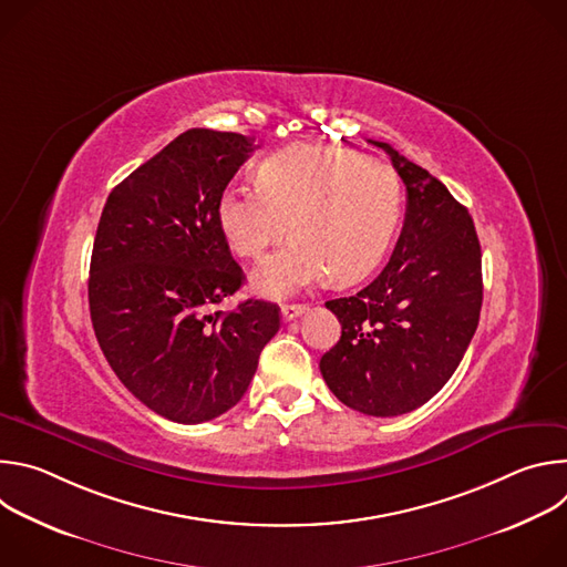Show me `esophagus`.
Here are the masks:
<instances>
[{"label": "esophagus", "mask_w": 567, "mask_h": 567, "mask_svg": "<svg viewBox=\"0 0 567 567\" xmlns=\"http://www.w3.org/2000/svg\"><path fill=\"white\" fill-rule=\"evenodd\" d=\"M309 307L307 305H282V320H293V318H298V316H302L305 311H307Z\"/></svg>", "instance_id": "obj_1"}]
</instances>
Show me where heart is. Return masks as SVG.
<instances>
[{"label": "heart", "mask_w": 567, "mask_h": 567, "mask_svg": "<svg viewBox=\"0 0 567 567\" xmlns=\"http://www.w3.org/2000/svg\"><path fill=\"white\" fill-rule=\"evenodd\" d=\"M258 182L221 188L217 226L241 258H260L287 230L293 235L251 276L254 289L269 298L328 276L341 285L361 280L385 256L401 219L396 171L339 145H289L262 161Z\"/></svg>", "instance_id": "obj_1"}]
</instances>
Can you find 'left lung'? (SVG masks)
<instances>
[{
	"instance_id": "obj_1",
	"label": "left lung",
	"mask_w": 567,
	"mask_h": 567,
	"mask_svg": "<svg viewBox=\"0 0 567 567\" xmlns=\"http://www.w3.org/2000/svg\"><path fill=\"white\" fill-rule=\"evenodd\" d=\"M406 184V219L383 271L328 300L341 322L320 374L346 406L396 417L435 396L460 365L480 320L482 254L468 210L446 186L388 143Z\"/></svg>"
}]
</instances>
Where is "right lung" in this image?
<instances>
[{"mask_svg":"<svg viewBox=\"0 0 567 567\" xmlns=\"http://www.w3.org/2000/svg\"><path fill=\"white\" fill-rule=\"evenodd\" d=\"M254 150L249 136L193 127L125 177L99 221V346L141 403L179 424L233 409L280 330V307L267 300L213 311L245 282L217 226V197Z\"/></svg>","mask_w":567,"mask_h":567,"instance_id":"add662e5","label":"right lung"}]
</instances>
